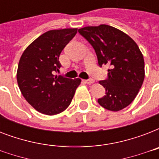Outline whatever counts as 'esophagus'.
<instances>
[{
    "label": "esophagus",
    "instance_id": "obj_1",
    "mask_svg": "<svg viewBox=\"0 0 159 159\" xmlns=\"http://www.w3.org/2000/svg\"><path fill=\"white\" fill-rule=\"evenodd\" d=\"M85 82H86V83H87V84H92V83H93L95 81L93 79H88V80H86Z\"/></svg>",
    "mask_w": 159,
    "mask_h": 159
}]
</instances>
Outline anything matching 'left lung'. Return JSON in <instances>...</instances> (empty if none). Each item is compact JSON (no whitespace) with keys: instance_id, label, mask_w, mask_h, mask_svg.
Instances as JSON below:
<instances>
[{"instance_id":"1","label":"left lung","mask_w":159,"mask_h":159,"mask_svg":"<svg viewBox=\"0 0 159 159\" xmlns=\"http://www.w3.org/2000/svg\"><path fill=\"white\" fill-rule=\"evenodd\" d=\"M78 32L93 47L100 67H110L107 79L99 82L106 96L98 103L111 111L125 108L134 100L144 79V60L137 43L107 25L87 26Z\"/></svg>"}]
</instances>
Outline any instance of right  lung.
<instances>
[{
	"label": "right lung",
	"mask_w": 159,
	"mask_h": 159,
	"mask_svg": "<svg viewBox=\"0 0 159 159\" xmlns=\"http://www.w3.org/2000/svg\"><path fill=\"white\" fill-rule=\"evenodd\" d=\"M77 29L49 30L25 48L19 62L17 82L25 99L44 115H57L68 107L80 78L54 76L61 67L59 55Z\"/></svg>",
	"instance_id": "1"
}]
</instances>
